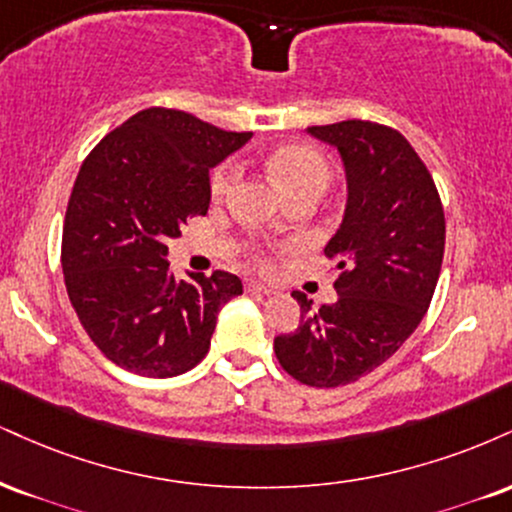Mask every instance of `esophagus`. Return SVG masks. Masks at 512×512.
I'll return each mask as SVG.
<instances>
[{
    "label": "esophagus",
    "instance_id": "esophagus-1",
    "mask_svg": "<svg viewBox=\"0 0 512 512\" xmlns=\"http://www.w3.org/2000/svg\"><path fill=\"white\" fill-rule=\"evenodd\" d=\"M245 288H248L250 293H262V295H272L274 288L272 286H264L260 281H248L245 283Z\"/></svg>",
    "mask_w": 512,
    "mask_h": 512
}]
</instances>
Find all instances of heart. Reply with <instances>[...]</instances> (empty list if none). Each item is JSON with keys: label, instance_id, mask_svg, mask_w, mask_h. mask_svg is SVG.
Instances as JSON below:
<instances>
[{"label": "heart", "instance_id": "1", "mask_svg": "<svg viewBox=\"0 0 512 512\" xmlns=\"http://www.w3.org/2000/svg\"><path fill=\"white\" fill-rule=\"evenodd\" d=\"M269 174L286 190V195L298 193L303 188H326L329 186L331 169L322 152L307 143H288L276 147L269 157ZM238 176V166L233 162L221 164L212 174V195L224 197L229 193Z\"/></svg>", "mask_w": 512, "mask_h": 512}]
</instances>
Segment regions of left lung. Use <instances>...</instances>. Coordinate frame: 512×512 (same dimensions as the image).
Returning <instances> with one entry per match:
<instances>
[{"label": "left lung", "mask_w": 512, "mask_h": 512, "mask_svg": "<svg viewBox=\"0 0 512 512\" xmlns=\"http://www.w3.org/2000/svg\"><path fill=\"white\" fill-rule=\"evenodd\" d=\"M334 145L348 183L336 260L338 300L312 307L295 291L300 324L274 338L279 365L300 384L336 389L377 369L422 322L441 274L446 219L434 178L396 128L374 121L310 126Z\"/></svg>", "instance_id": "obj_1"}]
</instances>
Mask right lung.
Masks as SVG:
<instances>
[{"label": "right lung", "mask_w": 512, "mask_h": 512, "mask_svg": "<svg viewBox=\"0 0 512 512\" xmlns=\"http://www.w3.org/2000/svg\"><path fill=\"white\" fill-rule=\"evenodd\" d=\"M252 138L178 109L150 107L107 133L73 183L61 269L76 315L104 357L166 379L209 350L219 310L243 293L229 272L169 274V238L209 207V169Z\"/></svg>", "instance_id": "right-lung-1"}]
</instances>
